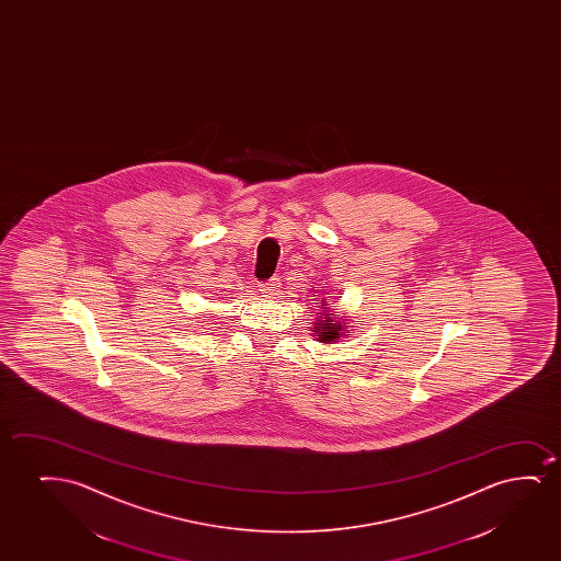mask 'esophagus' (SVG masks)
Listing matches in <instances>:
<instances>
[{
	"label": "esophagus",
	"instance_id": "1",
	"mask_svg": "<svg viewBox=\"0 0 561 561\" xmlns=\"http://www.w3.org/2000/svg\"><path fill=\"white\" fill-rule=\"evenodd\" d=\"M279 287H282V284H279V277H272L268 282L261 284V291L264 293L266 297H272V295H277Z\"/></svg>",
	"mask_w": 561,
	"mask_h": 561
}]
</instances>
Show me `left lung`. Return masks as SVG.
<instances>
[{
  "label": "left lung",
  "instance_id": "1",
  "mask_svg": "<svg viewBox=\"0 0 561 561\" xmlns=\"http://www.w3.org/2000/svg\"><path fill=\"white\" fill-rule=\"evenodd\" d=\"M322 308V316L318 318V323L312 328V331H316L314 337L318 339L320 343H330V345L339 341V339H345L346 333H348L345 320H343L345 316L339 318V314H333L331 310H328V305H323V302Z\"/></svg>",
  "mask_w": 561,
  "mask_h": 561
}]
</instances>
